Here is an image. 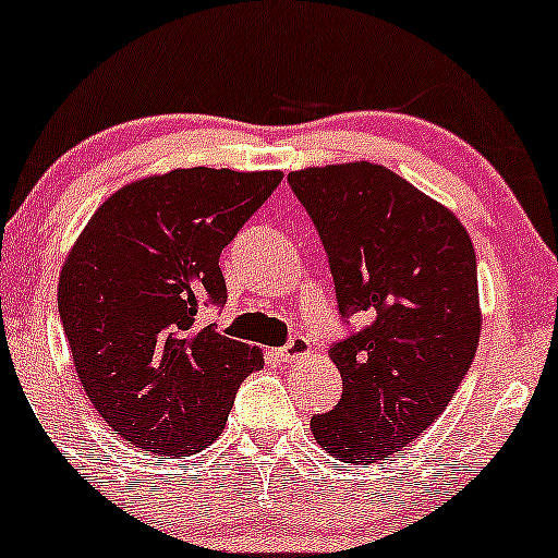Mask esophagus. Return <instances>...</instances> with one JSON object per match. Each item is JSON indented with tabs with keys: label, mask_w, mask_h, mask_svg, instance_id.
<instances>
[{
	"label": "esophagus",
	"mask_w": 558,
	"mask_h": 558,
	"mask_svg": "<svg viewBox=\"0 0 558 558\" xmlns=\"http://www.w3.org/2000/svg\"><path fill=\"white\" fill-rule=\"evenodd\" d=\"M308 353H311V343L308 338H303V335H292V338L279 349V356L284 359V362H298V359L308 356Z\"/></svg>",
	"instance_id": "34e87169"
}]
</instances>
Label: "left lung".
I'll use <instances>...</instances> for the list:
<instances>
[{"mask_svg":"<svg viewBox=\"0 0 558 558\" xmlns=\"http://www.w3.org/2000/svg\"><path fill=\"white\" fill-rule=\"evenodd\" d=\"M287 183L319 231L340 319H364L329 345L343 393L311 430L343 463H377L469 375L482 327L473 244L447 207L380 165L308 167Z\"/></svg>","mask_w":558,"mask_h":558,"instance_id":"8db88e82","label":"left lung"}]
</instances>
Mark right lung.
<instances>
[{
    "label": "right lung",
    "mask_w": 558,
    "mask_h": 558,
    "mask_svg": "<svg viewBox=\"0 0 558 558\" xmlns=\"http://www.w3.org/2000/svg\"><path fill=\"white\" fill-rule=\"evenodd\" d=\"M279 183L281 172L172 170L117 191L76 239L58 311L89 401L130 445L196 454L263 367L199 311L226 303L220 253Z\"/></svg>",
    "instance_id": "right-lung-1"
}]
</instances>
